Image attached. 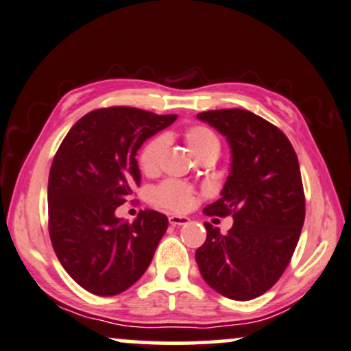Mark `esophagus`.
Listing matches in <instances>:
<instances>
[{
	"label": "esophagus",
	"mask_w": 351,
	"mask_h": 351,
	"mask_svg": "<svg viewBox=\"0 0 351 351\" xmlns=\"http://www.w3.org/2000/svg\"><path fill=\"white\" fill-rule=\"evenodd\" d=\"M168 221H170L171 226H184V224H189V217H183V215H170L168 217Z\"/></svg>",
	"instance_id": "34e87169"
}]
</instances>
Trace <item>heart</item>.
I'll list each match as a JSON object with an SVG mask.
<instances>
[{"label":"heart","instance_id":"b5f03b06","mask_svg":"<svg viewBox=\"0 0 351 351\" xmlns=\"http://www.w3.org/2000/svg\"><path fill=\"white\" fill-rule=\"evenodd\" d=\"M184 139L188 143L191 152L197 158L207 156V154H218L219 151V141L217 134L207 127H199V125L189 127L184 132ZM167 146L168 141L165 136H156L143 147L139 162H141V168L144 171L154 173L158 170L163 154L167 151ZM152 199L154 202L162 205V207L186 210L193 204V191H191L188 184L181 183V181L170 180L154 189Z\"/></svg>","mask_w":351,"mask_h":351}]
</instances>
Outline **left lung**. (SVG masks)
<instances>
[{"instance_id":"8db88e82","label":"left lung","mask_w":351,"mask_h":351,"mask_svg":"<svg viewBox=\"0 0 351 351\" xmlns=\"http://www.w3.org/2000/svg\"><path fill=\"white\" fill-rule=\"evenodd\" d=\"M197 119L224 136L231 151L221 197L204 213H232L234 223L228 234L205 223L207 241L195 261L221 295L252 300L282 276L300 237L305 195L297 154L281 130L249 110H208Z\"/></svg>"}]
</instances>
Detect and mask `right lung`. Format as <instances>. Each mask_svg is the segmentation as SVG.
I'll return each mask as SVG.
<instances>
[{
  "instance_id": "add662e5",
  "label": "right lung",
  "mask_w": 351,
  "mask_h": 351,
  "mask_svg": "<svg viewBox=\"0 0 351 351\" xmlns=\"http://www.w3.org/2000/svg\"><path fill=\"white\" fill-rule=\"evenodd\" d=\"M175 120L133 107L93 110L56 154L48 181L51 242L69 276L95 295L132 287L165 234L163 213L147 208L128 223L115 210L141 184L138 151Z\"/></svg>"
}]
</instances>
